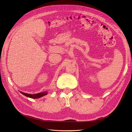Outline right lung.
<instances>
[{"label": "right lung", "mask_w": 132, "mask_h": 132, "mask_svg": "<svg viewBox=\"0 0 132 132\" xmlns=\"http://www.w3.org/2000/svg\"><path fill=\"white\" fill-rule=\"evenodd\" d=\"M20 93L23 94V95L26 96L30 97V98H39L43 96L46 95L47 94V92L45 91V92H43V93H38V94H26V93H22V92H21Z\"/></svg>", "instance_id": "1"}]
</instances>
